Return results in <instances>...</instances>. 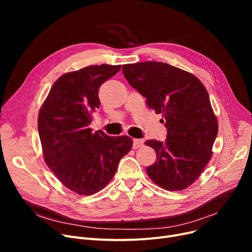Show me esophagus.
<instances>
[{"label":"esophagus","instance_id":"obj_1","mask_svg":"<svg viewBox=\"0 0 252 252\" xmlns=\"http://www.w3.org/2000/svg\"><path fill=\"white\" fill-rule=\"evenodd\" d=\"M144 143V140L142 139H134V143H133V148L134 149H137V148H140L142 145Z\"/></svg>","mask_w":252,"mask_h":252}]
</instances>
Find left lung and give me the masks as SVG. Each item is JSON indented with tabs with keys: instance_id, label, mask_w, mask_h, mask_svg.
<instances>
[{
	"instance_id": "1",
	"label": "left lung",
	"mask_w": 252,
	"mask_h": 252,
	"mask_svg": "<svg viewBox=\"0 0 252 252\" xmlns=\"http://www.w3.org/2000/svg\"><path fill=\"white\" fill-rule=\"evenodd\" d=\"M123 72L149 107L162 113L167 129L164 142H145L156 152V161L146 169L149 178L165 190L186 189L210 160L218 136L206 89L192 73L162 62L125 64Z\"/></svg>"
}]
</instances>
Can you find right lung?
<instances>
[{
  "mask_svg": "<svg viewBox=\"0 0 252 252\" xmlns=\"http://www.w3.org/2000/svg\"><path fill=\"white\" fill-rule=\"evenodd\" d=\"M119 70L121 65L101 64L61 75L38 112L45 162L66 188L79 195L102 190L133 147L127 136L110 137L90 127L100 107V86Z\"/></svg>",
  "mask_w": 252,
  "mask_h": 252,
  "instance_id": "obj_1",
  "label": "right lung"
}]
</instances>
